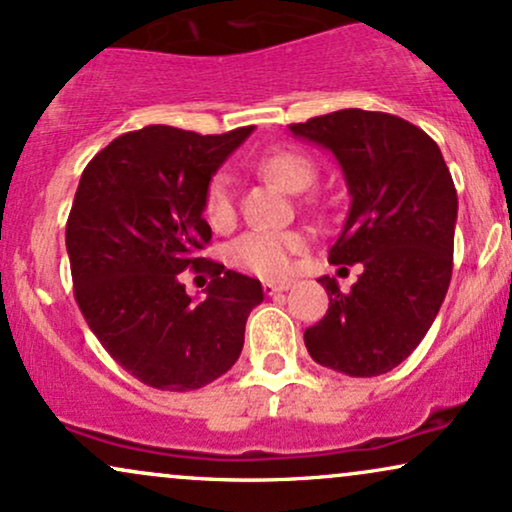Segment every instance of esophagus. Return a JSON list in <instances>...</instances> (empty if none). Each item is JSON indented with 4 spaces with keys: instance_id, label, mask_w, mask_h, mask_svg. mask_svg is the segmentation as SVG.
<instances>
[{
    "instance_id": "esophagus-1",
    "label": "esophagus",
    "mask_w": 512,
    "mask_h": 512,
    "mask_svg": "<svg viewBox=\"0 0 512 512\" xmlns=\"http://www.w3.org/2000/svg\"><path fill=\"white\" fill-rule=\"evenodd\" d=\"M262 288H264V295H276V293L288 291V288H291V283L288 281H264Z\"/></svg>"
}]
</instances>
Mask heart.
<instances>
[{"label":"heart","mask_w":512,"mask_h":512,"mask_svg":"<svg viewBox=\"0 0 512 512\" xmlns=\"http://www.w3.org/2000/svg\"><path fill=\"white\" fill-rule=\"evenodd\" d=\"M257 169L264 176L279 181L288 190H305L315 181L317 166L298 150L267 152ZM205 217L214 229H229L236 219V183L229 171H217L209 178L205 190ZM307 248L303 231H269L252 229L238 236L226 250L229 262L236 269L260 276V279H283L293 267V255Z\"/></svg>","instance_id":"heart-1"}]
</instances>
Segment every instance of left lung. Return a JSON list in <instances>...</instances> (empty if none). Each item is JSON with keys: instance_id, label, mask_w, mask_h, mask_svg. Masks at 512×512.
Masks as SVG:
<instances>
[{"instance_id": "8db88e82", "label": "left lung", "mask_w": 512, "mask_h": 512, "mask_svg": "<svg viewBox=\"0 0 512 512\" xmlns=\"http://www.w3.org/2000/svg\"><path fill=\"white\" fill-rule=\"evenodd\" d=\"M341 164L350 212L329 250L362 262L348 293L322 276L329 310L305 331L312 360L348 377L391 372L420 346L453 272L458 195L439 145L400 116L365 109L291 123Z\"/></svg>"}]
</instances>
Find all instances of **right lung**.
Here are the masks:
<instances>
[{
	"label": "right lung",
	"mask_w": 512,
	"mask_h": 512,
	"mask_svg": "<svg viewBox=\"0 0 512 512\" xmlns=\"http://www.w3.org/2000/svg\"><path fill=\"white\" fill-rule=\"evenodd\" d=\"M250 133L145 126L112 140L80 176L66 221L76 303L104 350L152 389L193 391L229 372L264 300L260 281L197 255L212 238L209 178ZM188 266L213 274L202 301L180 283Z\"/></svg>",
	"instance_id": "1"
}]
</instances>
